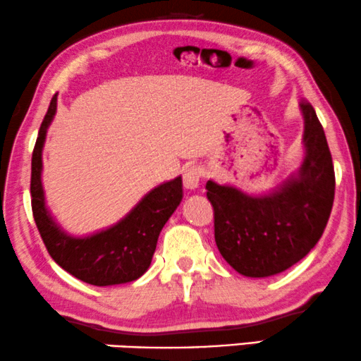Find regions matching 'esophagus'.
<instances>
[{
	"label": "esophagus",
	"instance_id": "esophagus-1",
	"mask_svg": "<svg viewBox=\"0 0 361 361\" xmlns=\"http://www.w3.org/2000/svg\"><path fill=\"white\" fill-rule=\"evenodd\" d=\"M202 171L197 166H190V169L185 170L183 173V185H185L186 190H196L201 183Z\"/></svg>",
	"mask_w": 361,
	"mask_h": 361
}]
</instances>
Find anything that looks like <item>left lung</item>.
Listing matches in <instances>:
<instances>
[{"instance_id":"left-lung-1","label":"left lung","mask_w":361,"mask_h":361,"mask_svg":"<svg viewBox=\"0 0 361 361\" xmlns=\"http://www.w3.org/2000/svg\"><path fill=\"white\" fill-rule=\"evenodd\" d=\"M302 161L273 190L252 195L206 183L214 207V237L224 260L247 278L278 275L307 255L326 229L335 192L332 155L317 114L299 104Z\"/></svg>"}]
</instances>
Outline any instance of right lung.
<instances>
[{
  "label": "right lung",
  "mask_w": 361,
  "mask_h": 361,
  "mask_svg": "<svg viewBox=\"0 0 361 361\" xmlns=\"http://www.w3.org/2000/svg\"><path fill=\"white\" fill-rule=\"evenodd\" d=\"M55 113L57 94L39 129L30 175L34 221L50 257L70 275L94 286L139 280L149 270L161 229L183 200L181 176L150 190L116 224L88 235H72L49 211L42 185V150Z\"/></svg>",
  "instance_id": "1"
}]
</instances>
